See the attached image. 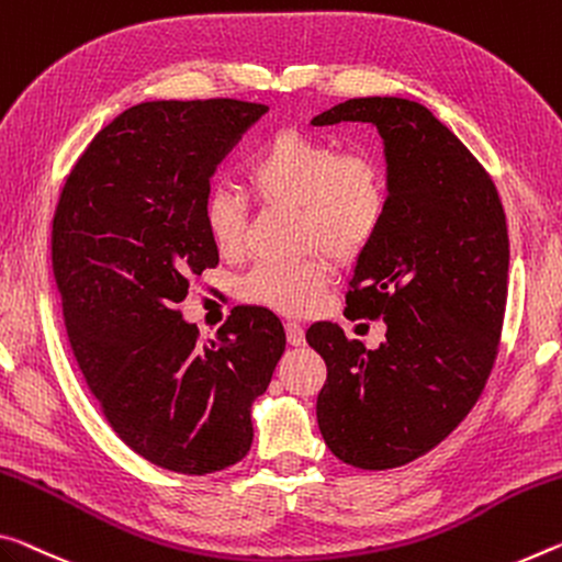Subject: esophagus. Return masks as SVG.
I'll use <instances>...</instances> for the list:
<instances>
[{"mask_svg":"<svg viewBox=\"0 0 562 562\" xmlns=\"http://www.w3.org/2000/svg\"><path fill=\"white\" fill-rule=\"evenodd\" d=\"M284 333H288V342L292 347H302L305 345V327H302L300 323H295V319H290V323H284Z\"/></svg>","mask_w":562,"mask_h":562,"instance_id":"esophagus-1","label":"esophagus"}]
</instances>
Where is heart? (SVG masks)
I'll return each mask as SVG.
<instances>
[{
    "label": "heart",
    "instance_id": "1",
    "mask_svg": "<svg viewBox=\"0 0 562 562\" xmlns=\"http://www.w3.org/2000/svg\"><path fill=\"white\" fill-rule=\"evenodd\" d=\"M249 192L262 204L297 210V239L305 249H325L350 262L378 237L387 212V180L368 155L337 149L297 130L278 132L245 169ZM202 220L217 255L237 257L245 247L247 200L229 184L212 187ZM329 282L323 255L300 262H262L239 280V297L282 315H305Z\"/></svg>",
    "mask_w": 562,
    "mask_h": 562
}]
</instances>
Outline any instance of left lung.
I'll use <instances>...</instances> for the list:
<instances>
[{"label":"left lung","mask_w":562,"mask_h":562,"mask_svg":"<svg viewBox=\"0 0 562 562\" xmlns=\"http://www.w3.org/2000/svg\"><path fill=\"white\" fill-rule=\"evenodd\" d=\"M370 122L387 162V212L358 257L347 315L382 319L368 350L333 323L307 342L327 364L317 425L347 465L390 470L442 442L483 393L507 300V225L493 180L420 102L360 97L313 127Z\"/></svg>","instance_id":"1"}]
</instances>
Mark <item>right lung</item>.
<instances>
[{
    "mask_svg": "<svg viewBox=\"0 0 562 562\" xmlns=\"http://www.w3.org/2000/svg\"><path fill=\"white\" fill-rule=\"evenodd\" d=\"M267 112L239 100L124 110L69 172L52 267L79 370L114 432L155 465L225 470L252 445V405L284 352L270 310L235 307L215 340L177 305L220 262L202 204L235 142Z\"/></svg>",
    "mask_w": 562,
    "mask_h": 562,
    "instance_id": "1",
    "label": "right lung"
}]
</instances>
